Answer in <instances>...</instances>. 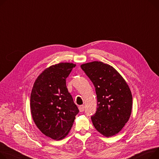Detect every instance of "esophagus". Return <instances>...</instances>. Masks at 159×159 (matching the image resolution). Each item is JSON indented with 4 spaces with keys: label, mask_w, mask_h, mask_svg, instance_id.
Wrapping results in <instances>:
<instances>
[{
    "label": "esophagus",
    "mask_w": 159,
    "mask_h": 159,
    "mask_svg": "<svg viewBox=\"0 0 159 159\" xmlns=\"http://www.w3.org/2000/svg\"><path fill=\"white\" fill-rule=\"evenodd\" d=\"M79 109L80 112H83L84 111V109H85V107H84V105H80L79 107Z\"/></svg>",
    "instance_id": "34e87169"
}]
</instances>
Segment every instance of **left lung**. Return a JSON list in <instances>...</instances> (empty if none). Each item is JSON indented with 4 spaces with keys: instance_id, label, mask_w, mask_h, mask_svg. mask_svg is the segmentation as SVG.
Segmentation results:
<instances>
[{
    "instance_id": "left-lung-1",
    "label": "left lung",
    "mask_w": 159,
    "mask_h": 159,
    "mask_svg": "<svg viewBox=\"0 0 159 159\" xmlns=\"http://www.w3.org/2000/svg\"><path fill=\"white\" fill-rule=\"evenodd\" d=\"M93 82L97 109L91 118L94 128L105 137L118 134L130 118L132 95L125 79L112 66L100 61L80 66Z\"/></svg>"
}]
</instances>
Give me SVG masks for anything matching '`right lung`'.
I'll return each instance as SVG.
<instances>
[{
    "instance_id": "right-lung-1",
    "label": "right lung",
    "mask_w": 159,
    "mask_h": 159,
    "mask_svg": "<svg viewBox=\"0 0 159 159\" xmlns=\"http://www.w3.org/2000/svg\"><path fill=\"white\" fill-rule=\"evenodd\" d=\"M76 65L61 62L45 69L36 80L30 94L32 117L46 136L61 140L68 135L79 111L66 85Z\"/></svg>"
}]
</instances>
